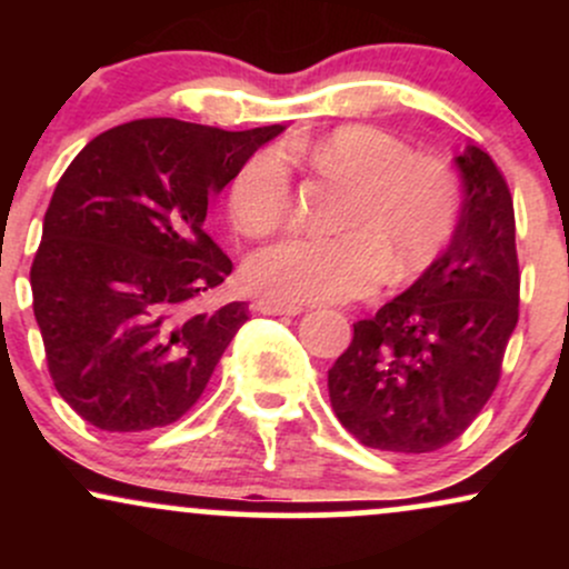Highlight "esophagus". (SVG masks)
<instances>
[{
    "instance_id": "obj_1",
    "label": "esophagus",
    "mask_w": 569,
    "mask_h": 569,
    "mask_svg": "<svg viewBox=\"0 0 569 569\" xmlns=\"http://www.w3.org/2000/svg\"><path fill=\"white\" fill-rule=\"evenodd\" d=\"M259 312H264V316H299V312H305L302 305H286V302H272V299H259L257 305Z\"/></svg>"
}]
</instances>
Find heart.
Returning <instances> with one entry per match:
<instances>
[{"label":"heart","mask_w":569,"mask_h":569,"mask_svg":"<svg viewBox=\"0 0 569 569\" xmlns=\"http://www.w3.org/2000/svg\"><path fill=\"white\" fill-rule=\"evenodd\" d=\"M352 187L335 238L293 234L259 248L246 264L259 297L286 305L345 302L390 283L420 278L447 251L460 221V184L447 162L411 154L396 136L342 126L283 152L262 149L230 187L234 227L248 238L272 234L293 213L289 162Z\"/></svg>","instance_id":"obj_1"}]
</instances>
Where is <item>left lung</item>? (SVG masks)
<instances>
[{
	"mask_svg": "<svg viewBox=\"0 0 569 569\" xmlns=\"http://www.w3.org/2000/svg\"><path fill=\"white\" fill-rule=\"evenodd\" d=\"M462 206L447 251L367 321L329 369L337 420L363 447L422 455L452 443L498 388L519 321L513 200L468 143L455 158Z\"/></svg>",
	"mask_w": 569,
	"mask_h": 569,
	"instance_id": "left-lung-1",
	"label": "left lung"
}]
</instances>
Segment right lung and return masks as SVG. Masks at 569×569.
Instances as JSON below:
<instances>
[{"label":"right lung","instance_id":"obj_1","mask_svg":"<svg viewBox=\"0 0 569 569\" xmlns=\"http://www.w3.org/2000/svg\"><path fill=\"white\" fill-rule=\"evenodd\" d=\"M283 130L149 117L96 136L58 181L31 264L56 390L90 426L141 433L194 407L248 305L200 310L232 272L208 198Z\"/></svg>","mask_w":569,"mask_h":569}]
</instances>
